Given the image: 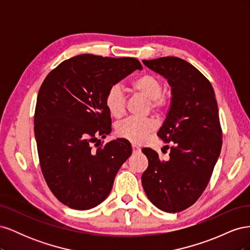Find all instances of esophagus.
<instances>
[{
    "label": "esophagus",
    "instance_id": "esophagus-1",
    "mask_svg": "<svg viewBox=\"0 0 250 250\" xmlns=\"http://www.w3.org/2000/svg\"><path fill=\"white\" fill-rule=\"evenodd\" d=\"M132 150H133V152H139V151L141 150L140 149V147L137 145V144H132Z\"/></svg>",
    "mask_w": 250,
    "mask_h": 250
}]
</instances>
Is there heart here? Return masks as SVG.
<instances>
[{"label":"heart","mask_w":250,"mask_h":250,"mask_svg":"<svg viewBox=\"0 0 250 250\" xmlns=\"http://www.w3.org/2000/svg\"><path fill=\"white\" fill-rule=\"evenodd\" d=\"M131 87L147 99L150 100V107L155 111H162L167 106V99L163 96L164 85L161 79L152 74H145L132 81ZM125 96L119 85L111 86L104 97L105 107L110 116L120 118L125 112ZM156 129V123L152 119L127 118L117 125L119 137L133 143H140L146 140Z\"/></svg>","instance_id":"1"}]
</instances>
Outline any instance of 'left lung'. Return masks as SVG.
Masks as SVG:
<instances>
[{
  "label": "left lung",
  "mask_w": 250,
  "mask_h": 250,
  "mask_svg": "<svg viewBox=\"0 0 250 250\" xmlns=\"http://www.w3.org/2000/svg\"><path fill=\"white\" fill-rule=\"evenodd\" d=\"M143 62L168 79L172 102L157 132L165 143H171L170 158L162 161L156 151L144 148L149 164L142 185L156 208L178 213L198 200L220 154L222 129L214 88L202 73L181 58L167 56Z\"/></svg>",
  "instance_id": "left-lung-1"
}]
</instances>
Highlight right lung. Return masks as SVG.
<instances>
[{
  "mask_svg": "<svg viewBox=\"0 0 250 250\" xmlns=\"http://www.w3.org/2000/svg\"><path fill=\"white\" fill-rule=\"evenodd\" d=\"M142 70L138 59L82 54L66 59L44 78L37 95L34 133L41 169L55 197L74 209L106 199L119 169L131 155L124 139L103 143L111 131L107 90Z\"/></svg>",
  "mask_w": 250,
  "mask_h": 250,
  "instance_id": "add662e5",
  "label": "right lung"
}]
</instances>
